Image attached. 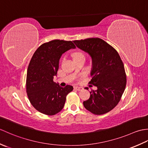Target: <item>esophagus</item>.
<instances>
[{
  "label": "esophagus",
  "mask_w": 148,
  "mask_h": 148,
  "mask_svg": "<svg viewBox=\"0 0 148 148\" xmlns=\"http://www.w3.org/2000/svg\"><path fill=\"white\" fill-rule=\"evenodd\" d=\"M74 89L77 90V91H80V90H81L83 89V88L79 87V86H75V87H74Z\"/></svg>",
  "instance_id": "obj_1"
}]
</instances>
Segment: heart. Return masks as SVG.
<instances>
[{
	"label": "heart",
	"mask_w": 148,
	"mask_h": 148,
	"mask_svg": "<svg viewBox=\"0 0 148 148\" xmlns=\"http://www.w3.org/2000/svg\"><path fill=\"white\" fill-rule=\"evenodd\" d=\"M81 56H84V55L81 52H75L73 53V58H76Z\"/></svg>",
	"instance_id": "b5f03b06"
}]
</instances>
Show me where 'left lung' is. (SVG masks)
Here are the masks:
<instances>
[{"label":"left lung","instance_id":"8db88e82","mask_svg":"<svg viewBox=\"0 0 148 148\" xmlns=\"http://www.w3.org/2000/svg\"><path fill=\"white\" fill-rule=\"evenodd\" d=\"M78 48L92 57V79L90 84L97 87L90 92L89 99L83 102L88 111L100 115L117 106L127 84L123 63L117 51L100 38H88L73 41Z\"/></svg>","mask_w":148,"mask_h":148}]
</instances>
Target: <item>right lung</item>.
Segmentation results:
<instances>
[{
    "mask_svg": "<svg viewBox=\"0 0 148 148\" xmlns=\"http://www.w3.org/2000/svg\"><path fill=\"white\" fill-rule=\"evenodd\" d=\"M72 48L76 46L71 40H53L40 45L30 60L27 74V95L34 108L42 114H57L73 90L72 86L63 88L53 81L61 56Z\"/></svg>",
    "mask_w": 148,
    "mask_h": 148,
    "instance_id": "obj_1",
    "label": "right lung"
}]
</instances>
